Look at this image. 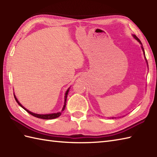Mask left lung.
<instances>
[{"label": "left lung", "instance_id": "obj_1", "mask_svg": "<svg viewBox=\"0 0 157 157\" xmlns=\"http://www.w3.org/2000/svg\"><path fill=\"white\" fill-rule=\"evenodd\" d=\"M133 36V37H134L136 40H137L138 42H139V43L140 44H141V48H142V51H143V52H144V57H145V60H146V63H147V65H148V62H147V60H146V56H145V52H144V48H143V46H142V42H141V41L140 40V39L137 37V36H136V35H132ZM114 118H116V117H112V119H114Z\"/></svg>", "mask_w": 157, "mask_h": 157}]
</instances>
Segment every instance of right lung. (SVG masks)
Returning <instances> with one entry per match:
<instances>
[{
	"label": "right lung",
	"mask_w": 157,
	"mask_h": 157,
	"mask_svg": "<svg viewBox=\"0 0 157 157\" xmlns=\"http://www.w3.org/2000/svg\"><path fill=\"white\" fill-rule=\"evenodd\" d=\"M69 89L70 88H69L67 90V91L65 92V102H64V105H63V107L62 109V111L61 112H58V113H50V114H36V113H32L31 111H29V110H28L27 109H25L24 106H23L21 103H20L19 101L17 98H16V96L14 94V97L15 98V101H17V102L18 103V105L21 106V107L25 110L26 111H27L28 113H29V114L36 117H38V118H40V119H55V118H57L59 117L61 115V113L64 111L65 109V106H66V102H67V94L69 93Z\"/></svg>",
	"instance_id": "1"
}]
</instances>
